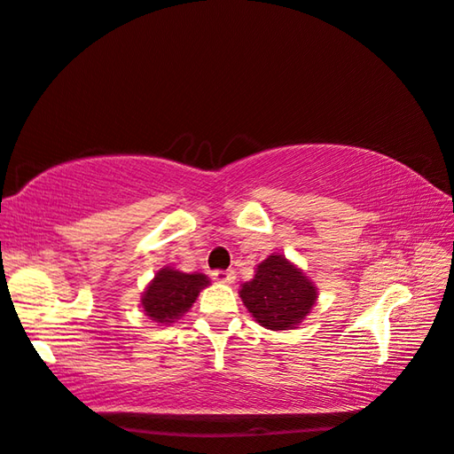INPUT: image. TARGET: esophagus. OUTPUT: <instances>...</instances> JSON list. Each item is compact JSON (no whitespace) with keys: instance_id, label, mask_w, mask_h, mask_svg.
I'll return each instance as SVG.
<instances>
[{"instance_id":"34e87169","label":"esophagus","mask_w":454,"mask_h":454,"mask_svg":"<svg viewBox=\"0 0 454 454\" xmlns=\"http://www.w3.org/2000/svg\"><path fill=\"white\" fill-rule=\"evenodd\" d=\"M211 278L219 281V284H233L235 271L233 270H214V271H211Z\"/></svg>"}]
</instances>
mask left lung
Here are the masks:
<instances>
[{"label": "left lung", "mask_w": 454, "mask_h": 454, "mask_svg": "<svg viewBox=\"0 0 454 454\" xmlns=\"http://www.w3.org/2000/svg\"><path fill=\"white\" fill-rule=\"evenodd\" d=\"M240 299L268 330H289L303 320L317 301V287L281 254H271L256 268L254 279L240 289Z\"/></svg>", "instance_id": "left-lung-1"}]
</instances>
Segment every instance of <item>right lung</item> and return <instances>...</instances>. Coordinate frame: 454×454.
<instances>
[{"label":"right lung","instance_id":"right-lung-1","mask_svg":"<svg viewBox=\"0 0 454 454\" xmlns=\"http://www.w3.org/2000/svg\"><path fill=\"white\" fill-rule=\"evenodd\" d=\"M209 279L204 274H183V271L163 268L145 289L142 307L157 322H175L192 307L200 289Z\"/></svg>","mask_w":454,"mask_h":454}]
</instances>
